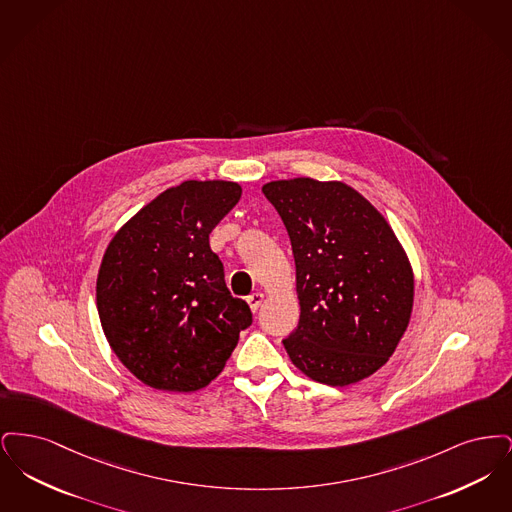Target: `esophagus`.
I'll return each mask as SVG.
<instances>
[{
  "label": "esophagus",
  "instance_id": "obj_1",
  "mask_svg": "<svg viewBox=\"0 0 512 512\" xmlns=\"http://www.w3.org/2000/svg\"><path fill=\"white\" fill-rule=\"evenodd\" d=\"M263 299H265V295L261 292L251 293V295L247 297V303H249V307H251V311H253V313H257V311H259V307L263 305Z\"/></svg>",
  "mask_w": 512,
  "mask_h": 512
}]
</instances>
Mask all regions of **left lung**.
<instances>
[{"instance_id": "1", "label": "left lung", "mask_w": 512, "mask_h": 512, "mask_svg": "<svg viewBox=\"0 0 512 512\" xmlns=\"http://www.w3.org/2000/svg\"><path fill=\"white\" fill-rule=\"evenodd\" d=\"M263 194L295 259L299 324L282 340L293 365L328 386L386 365L413 311L409 257L382 213L343 182L274 180Z\"/></svg>"}]
</instances>
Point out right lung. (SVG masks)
Segmentation results:
<instances>
[{
  "label": "right lung",
  "instance_id": "1",
  "mask_svg": "<svg viewBox=\"0 0 512 512\" xmlns=\"http://www.w3.org/2000/svg\"><path fill=\"white\" fill-rule=\"evenodd\" d=\"M240 197L236 182L186 180L147 203L105 249L96 286L101 328L149 388H205L253 320L244 299L228 292L209 245Z\"/></svg>",
  "mask_w": 512,
  "mask_h": 512
}]
</instances>
